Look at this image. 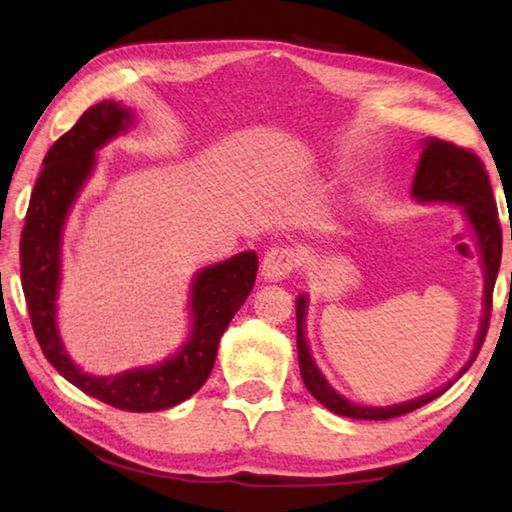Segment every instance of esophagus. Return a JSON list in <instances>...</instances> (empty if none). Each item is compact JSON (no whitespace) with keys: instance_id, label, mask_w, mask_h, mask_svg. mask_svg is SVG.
I'll list each match as a JSON object with an SVG mask.
<instances>
[{"instance_id":"34e87169","label":"esophagus","mask_w":512,"mask_h":512,"mask_svg":"<svg viewBox=\"0 0 512 512\" xmlns=\"http://www.w3.org/2000/svg\"><path fill=\"white\" fill-rule=\"evenodd\" d=\"M298 259L296 253H293V248L289 246H277L271 248L262 259V280L264 282H282L287 280L289 273L296 268Z\"/></svg>"}]
</instances>
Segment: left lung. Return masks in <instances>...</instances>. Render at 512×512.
<instances>
[{
    "label": "left lung",
    "mask_w": 512,
    "mask_h": 512,
    "mask_svg": "<svg viewBox=\"0 0 512 512\" xmlns=\"http://www.w3.org/2000/svg\"><path fill=\"white\" fill-rule=\"evenodd\" d=\"M422 153L418 160V167L413 173L411 196L415 203L420 205H456L461 210L463 219L470 228L476 250H479V259L483 266V302H481V320L479 329L474 336V348L467 357L465 366L456 372L454 379H449L436 391L427 395L415 397V400H406L391 406H363L357 402H350L343 397L336 388L329 384L323 372L316 366L314 357H311V348L307 341V309H309V296L300 293L296 298V318H298V361H300V375L305 381L307 391L316 397V400L336 415L354 420H388L404 415L409 411L420 409V406L429 404L431 400L443 395L454 381L467 372L472 361L479 354L485 332H488V320L492 311V289H495L499 264H501V228L497 219V203L492 198V187L485 173L481 160L474 153L458 149V146L438 140V137H427L420 142ZM512 239V235H510Z\"/></svg>",
    "instance_id": "8db88e82"
}]
</instances>
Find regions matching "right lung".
I'll list each match as a JSON object with an SVG mask.
<instances>
[{"mask_svg": "<svg viewBox=\"0 0 512 512\" xmlns=\"http://www.w3.org/2000/svg\"><path fill=\"white\" fill-rule=\"evenodd\" d=\"M135 124L133 108L101 101L88 108L51 146L33 187L20 241V273L33 332L47 361L69 384L115 409L151 413L192 397L210 377L225 327L253 291L257 253L244 250L198 268L189 284V329L180 348L155 363L112 375H90L69 357L58 329V293L63 280V232L76 198L88 185L99 151Z\"/></svg>", "mask_w": 512, "mask_h": 512, "instance_id": "right-lung-1", "label": "right lung"}]
</instances>
